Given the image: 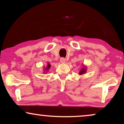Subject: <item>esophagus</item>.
Instances as JSON below:
<instances>
[{
    "instance_id": "obj_1",
    "label": "esophagus",
    "mask_w": 124,
    "mask_h": 124,
    "mask_svg": "<svg viewBox=\"0 0 124 124\" xmlns=\"http://www.w3.org/2000/svg\"><path fill=\"white\" fill-rule=\"evenodd\" d=\"M60 61L61 63H65L66 60H65V58H64V57H62V58L60 59Z\"/></svg>"
}]
</instances>
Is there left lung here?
Wrapping results in <instances>:
<instances>
[{
	"label": "left lung",
	"instance_id": "obj_1",
	"mask_svg": "<svg viewBox=\"0 0 124 124\" xmlns=\"http://www.w3.org/2000/svg\"><path fill=\"white\" fill-rule=\"evenodd\" d=\"M86 72V67H84L82 69H81V70L79 71V75H82V74L85 73Z\"/></svg>",
	"mask_w": 124,
	"mask_h": 124
}]
</instances>
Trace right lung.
<instances>
[{
    "label": "right lung",
    "instance_id": "1",
    "mask_svg": "<svg viewBox=\"0 0 124 124\" xmlns=\"http://www.w3.org/2000/svg\"><path fill=\"white\" fill-rule=\"evenodd\" d=\"M50 67H51V65H50V64H49L48 62V63H47V67L45 69V70L46 71V72H47V71H48V70H49V69L50 68Z\"/></svg>",
    "mask_w": 124,
    "mask_h": 124
}]
</instances>
